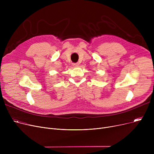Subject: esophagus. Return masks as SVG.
<instances>
[{
	"mask_svg": "<svg viewBox=\"0 0 154 154\" xmlns=\"http://www.w3.org/2000/svg\"><path fill=\"white\" fill-rule=\"evenodd\" d=\"M73 66L74 67H77L79 66V63H73Z\"/></svg>",
	"mask_w": 154,
	"mask_h": 154,
	"instance_id": "34e87169",
	"label": "esophagus"
}]
</instances>
